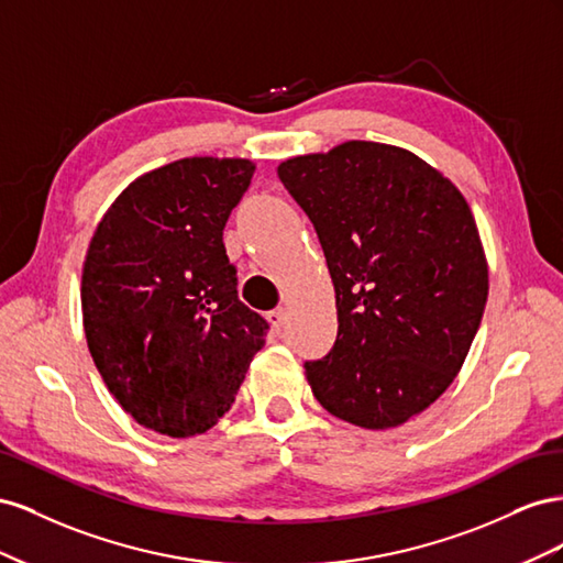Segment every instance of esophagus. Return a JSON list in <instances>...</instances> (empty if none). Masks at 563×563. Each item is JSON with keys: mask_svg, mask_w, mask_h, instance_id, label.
<instances>
[{"mask_svg": "<svg viewBox=\"0 0 563 563\" xmlns=\"http://www.w3.org/2000/svg\"><path fill=\"white\" fill-rule=\"evenodd\" d=\"M266 318H268V323L273 325V330L280 332V330L285 328L287 311H285V309H273V311H268V313H266Z\"/></svg>", "mask_w": 563, "mask_h": 563, "instance_id": "esophagus-1", "label": "esophagus"}]
</instances>
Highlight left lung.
<instances>
[{"mask_svg": "<svg viewBox=\"0 0 563 563\" xmlns=\"http://www.w3.org/2000/svg\"><path fill=\"white\" fill-rule=\"evenodd\" d=\"M311 219L336 297V340L309 361L330 415L391 429L451 387L488 299V262L457 186L415 153L346 141L278 165Z\"/></svg>", "mask_w": 563, "mask_h": 563, "instance_id": "obj_1", "label": "left lung"}]
</instances>
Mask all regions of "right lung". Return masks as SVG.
Instances as JSON below:
<instances>
[{"label": "right lung", "mask_w": 563, "mask_h": 563, "mask_svg": "<svg viewBox=\"0 0 563 563\" xmlns=\"http://www.w3.org/2000/svg\"><path fill=\"white\" fill-rule=\"evenodd\" d=\"M254 163L184 157L108 207L82 268V320L108 391L134 420L186 439L233 406L268 323L238 299L223 227Z\"/></svg>", "instance_id": "right-lung-1"}]
</instances>
